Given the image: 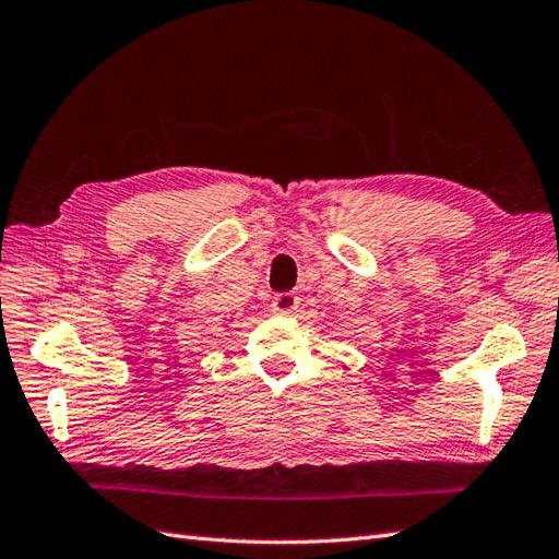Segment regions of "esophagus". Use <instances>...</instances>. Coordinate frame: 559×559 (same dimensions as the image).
<instances>
[{"label": "esophagus", "mask_w": 559, "mask_h": 559, "mask_svg": "<svg viewBox=\"0 0 559 559\" xmlns=\"http://www.w3.org/2000/svg\"><path fill=\"white\" fill-rule=\"evenodd\" d=\"M299 296H296L294 292H282L275 296V301H272V311H275L277 316H284L289 318L296 313V308H299Z\"/></svg>", "instance_id": "1"}]
</instances>
